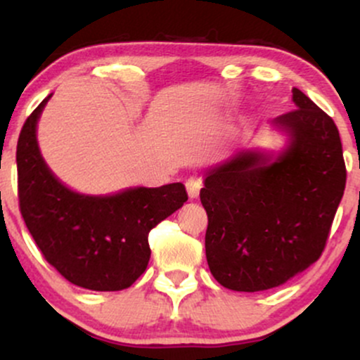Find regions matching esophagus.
Segmentation results:
<instances>
[{"mask_svg": "<svg viewBox=\"0 0 360 360\" xmlns=\"http://www.w3.org/2000/svg\"><path fill=\"white\" fill-rule=\"evenodd\" d=\"M186 189H188V194L191 200L194 198L200 196V189H201V181L196 179V177H189L188 181H186Z\"/></svg>", "mask_w": 360, "mask_h": 360, "instance_id": "34e87169", "label": "esophagus"}]
</instances>
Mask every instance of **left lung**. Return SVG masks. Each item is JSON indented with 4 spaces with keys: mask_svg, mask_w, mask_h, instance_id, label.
<instances>
[{
    "mask_svg": "<svg viewBox=\"0 0 360 360\" xmlns=\"http://www.w3.org/2000/svg\"><path fill=\"white\" fill-rule=\"evenodd\" d=\"M292 101L295 110L272 120L289 137L278 157L242 150L206 172V260L233 291L278 288L316 262L344 196L337 125L298 88Z\"/></svg>",
    "mask_w": 360,
    "mask_h": 360,
    "instance_id": "left-lung-1",
    "label": "left lung"
}]
</instances>
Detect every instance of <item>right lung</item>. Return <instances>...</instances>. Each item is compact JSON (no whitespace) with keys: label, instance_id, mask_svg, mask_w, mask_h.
Masks as SVG:
<instances>
[{"label":"right lung","instance_id":"right-lung-1","mask_svg":"<svg viewBox=\"0 0 360 360\" xmlns=\"http://www.w3.org/2000/svg\"><path fill=\"white\" fill-rule=\"evenodd\" d=\"M47 96L32 111L16 146L20 212L45 260L69 283L93 291L130 288L150 259L148 232L179 210L181 183L130 188L110 196L74 193L52 174L37 143Z\"/></svg>","mask_w":360,"mask_h":360}]
</instances>
